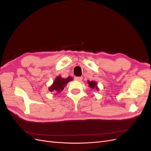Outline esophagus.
Instances as JSON below:
<instances>
[{"label": "esophagus", "instance_id": "esophagus-1", "mask_svg": "<svg viewBox=\"0 0 151 151\" xmlns=\"http://www.w3.org/2000/svg\"><path fill=\"white\" fill-rule=\"evenodd\" d=\"M74 79L76 81H81L82 80H83V77H76Z\"/></svg>", "mask_w": 151, "mask_h": 151}]
</instances>
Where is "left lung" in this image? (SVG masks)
I'll return each instance as SVG.
<instances>
[{
    "label": "left lung",
    "mask_w": 151,
    "mask_h": 151,
    "mask_svg": "<svg viewBox=\"0 0 151 151\" xmlns=\"http://www.w3.org/2000/svg\"><path fill=\"white\" fill-rule=\"evenodd\" d=\"M88 84H89L91 88H92V89L96 88L97 90L98 89V87H97V84H96V83H95L94 81H88Z\"/></svg>",
    "instance_id": "left-lung-1"
}]
</instances>
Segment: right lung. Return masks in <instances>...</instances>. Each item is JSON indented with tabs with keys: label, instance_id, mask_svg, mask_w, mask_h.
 <instances>
[{
	"label": "right lung",
	"instance_id": "obj_1",
	"mask_svg": "<svg viewBox=\"0 0 151 151\" xmlns=\"http://www.w3.org/2000/svg\"><path fill=\"white\" fill-rule=\"evenodd\" d=\"M72 80V77H68L66 79H62L61 76H58L53 82V85L50 86L49 90L51 92H60L65 88L68 82Z\"/></svg>",
	"mask_w": 151,
	"mask_h": 151
}]
</instances>
